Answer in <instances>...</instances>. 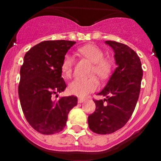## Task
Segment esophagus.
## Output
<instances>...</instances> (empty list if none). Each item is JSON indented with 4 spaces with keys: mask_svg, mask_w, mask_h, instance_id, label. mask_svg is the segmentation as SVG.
<instances>
[{
    "mask_svg": "<svg viewBox=\"0 0 161 161\" xmlns=\"http://www.w3.org/2000/svg\"><path fill=\"white\" fill-rule=\"evenodd\" d=\"M83 101H85V99H84V98H82V97H80V98L78 99V103H82Z\"/></svg>",
    "mask_w": 161,
    "mask_h": 161,
    "instance_id": "obj_1",
    "label": "esophagus"
}]
</instances>
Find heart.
Here are the masks:
<instances>
[{"label":"heart","mask_w":161,"mask_h":161,"mask_svg":"<svg viewBox=\"0 0 161 161\" xmlns=\"http://www.w3.org/2000/svg\"><path fill=\"white\" fill-rule=\"evenodd\" d=\"M82 55L94 63L92 74H96L101 79H106L111 71V64L104 59V53L99 47L93 44H88L79 49ZM74 59L69 53H66L61 63V71L64 77L70 78L72 75ZM100 86L98 79L96 77L89 79L78 78L73 80L69 86L71 94L78 97H85L90 92L97 90Z\"/></svg>","instance_id":"obj_1"}]
</instances>
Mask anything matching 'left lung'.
<instances>
[{"instance_id":"left-lung-1","label":"left lung","mask_w":161,"mask_h":161,"mask_svg":"<svg viewBox=\"0 0 161 161\" xmlns=\"http://www.w3.org/2000/svg\"><path fill=\"white\" fill-rule=\"evenodd\" d=\"M114 52L117 68L108 84L93 100L96 110L88 117L90 130L97 134H111L121 129L131 118L139 99L142 69L137 53L124 43L108 40Z\"/></svg>"}]
</instances>
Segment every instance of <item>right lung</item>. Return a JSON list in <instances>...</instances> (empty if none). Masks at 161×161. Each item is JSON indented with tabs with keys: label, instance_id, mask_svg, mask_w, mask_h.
<instances>
[{
	"label": "right lung",
	"instance_id": "right-lung-1",
	"mask_svg": "<svg viewBox=\"0 0 161 161\" xmlns=\"http://www.w3.org/2000/svg\"><path fill=\"white\" fill-rule=\"evenodd\" d=\"M75 43L69 40H47L26 52L20 69L19 97L29 124L43 135L64 129L69 111L77 105L75 96L53 100V94L63 92L65 82L61 77L64 55Z\"/></svg>",
	"mask_w": 161,
	"mask_h": 161
}]
</instances>
